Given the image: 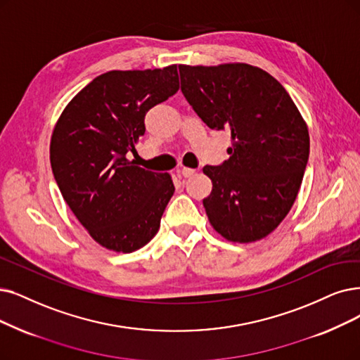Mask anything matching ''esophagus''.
Returning a JSON list of instances; mask_svg holds the SVG:
<instances>
[{"instance_id": "esophagus-1", "label": "esophagus", "mask_w": 360, "mask_h": 360, "mask_svg": "<svg viewBox=\"0 0 360 360\" xmlns=\"http://www.w3.org/2000/svg\"><path fill=\"white\" fill-rule=\"evenodd\" d=\"M196 172V169H193V168H186V167H183L181 169H180V174L183 176V177H191V176H193Z\"/></svg>"}]
</instances>
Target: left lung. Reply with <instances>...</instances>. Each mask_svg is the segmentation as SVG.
<instances>
[{
	"label": "left lung",
	"mask_w": 360,
	"mask_h": 360,
	"mask_svg": "<svg viewBox=\"0 0 360 360\" xmlns=\"http://www.w3.org/2000/svg\"><path fill=\"white\" fill-rule=\"evenodd\" d=\"M181 93L211 130L232 136L229 160L205 165L211 226L232 242H254L290 212L309 161L307 125L290 94L247 63L180 65Z\"/></svg>",
	"instance_id": "1"
}]
</instances>
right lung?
Listing matches in <instances>:
<instances>
[{
	"label": "right lung",
	"instance_id": "obj_1",
	"mask_svg": "<svg viewBox=\"0 0 360 360\" xmlns=\"http://www.w3.org/2000/svg\"><path fill=\"white\" fill-rule=\"evenodd\" d=\"M179 90L177 65L110 70L70 100L50 143L54 180L100 245L133 252L156 235L174 193L169 174L127 160L145 134V117Z\"/></svg>",
	"mask_w": 360,
	"mask_h": 360
}]
</instances>
